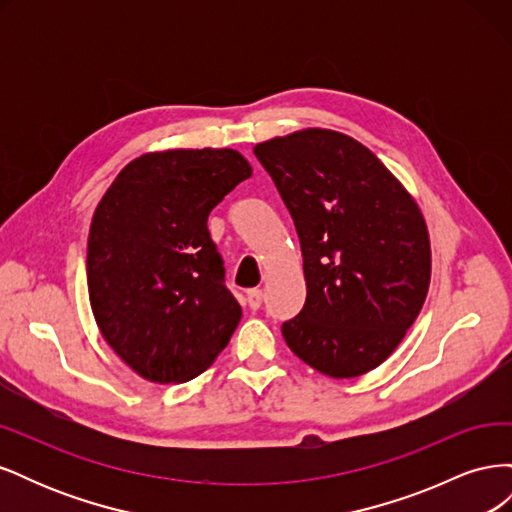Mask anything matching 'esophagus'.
Returning a JSON list of instances; mask_svg holds the SVG:
<instances>
[{
	"label": "esophagus",
	"mask_w": 512,
	"mask_h": 512,
	"mask_svg": "<svg viewBox=\"0 0 512 512\" xmlns=\"http://www.w3.org/2000/svg\"><path fill=\"white\" fill-rule=\"evenodd\" d=\"M245 299H247V305H250L252 309H258V307H260V303H262V290H260V288L247 290Z\"/></svg>",
	"instance_id": "esophagus-1"
}]
</instances>
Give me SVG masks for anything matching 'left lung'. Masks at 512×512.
I'll return each instance as SVG.
<instances>
[{
  "label": "left lung",
  "instance_id": "8db88e82",
  "mask_svg": "<svg viewBox=\"0 0 512 512\" xmlns=\"http://www.w3.org/2000/svg\"><path fill=\"white\" fill-rule=\"evenodd\" d=\"M254 153L301 239L307 301L284 322L286 344L324 376H363L389 359L423 309L431 243L421 207L342 132L305 128Z\"/></svg>",
  "mask_w": 512,
  "mask_h": 512
}]
</instances>
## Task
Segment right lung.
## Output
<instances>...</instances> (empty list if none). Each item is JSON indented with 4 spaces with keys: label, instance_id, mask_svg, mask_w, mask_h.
<instances>
[{
    "label": "right lung",
    "instance_id": "obj_1",
    "mask_svg": "<svg viewBox=\"0 0 512 512\" xmlns=\"http://www.w3.org/2000/svg\"><path fill=\"white\" fill-rule=\"evenodd\" d=\"M252 175L235 149H166L132 160L91 218L87 290L104 342L138 376L179 384L230 342L241 305L224 286L211 209Z\"/></svg>",
    "mask_w": 512,
    "mask_h": 512
}]
</instances>
